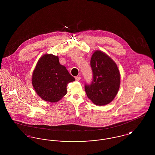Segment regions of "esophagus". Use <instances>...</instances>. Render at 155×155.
<instances>
[{
    "label": "esophagus",
    "mask_w": 155,
    "mask_h": 155,
    "mask_svg": "<svg viewBox=\"0 0 155 155\" xmlns=\"http://www.w3.org/2000/svg\"><path fill=\"white\" fill-rule=\"evenodd\" d=\"M75 79L76 81H80V79H81V77H79V76H76V77H75Z\"/></svg>",
    "instance_id": "1"
}]
</instances>
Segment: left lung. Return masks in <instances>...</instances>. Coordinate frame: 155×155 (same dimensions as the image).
Returning <instances> with one entry per match:
<instances>
[{
  "label": "left lung",
  "instance_id": "8db88e82",
  "mask_svg": "<svg viewBox=\"0 0 155 155\" xmlns=\"http://www.w3.org/2000/svg\"><path fill=\"white\" fill-rule=\"evenodd\" d=\"M93 79L91 84L85 85L89 99L97 106L107 104L117 94L120 75L117 66L104 53L96 51L91 59Z\"/></svg>",
  "mask_w": 155,
  "mask_h": 155
}]
</instances>
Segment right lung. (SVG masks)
<instances>
[{
    "mask_svg": "<svg viewBox=\"0 0 155 155\" xmlns=\"http://www.w3.org/2000/svg\"><path fill=\"white\" fill-rule=\"evenodd\" d=\"M75 81L66 67L59 63L58 56L45 54L37 63L32 84L38 95L43 100L57 102L67 94V85Z\"/></svg>",
    "mask_w": 155,
    "mask_h": 155,
    "instance_id": "right-lung-1",
    "label": "right lung"
}]
</instances>
